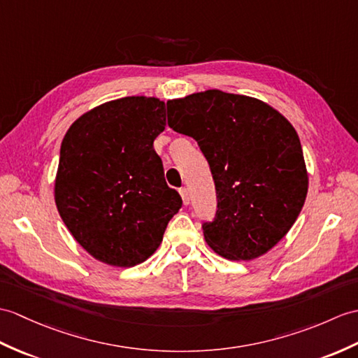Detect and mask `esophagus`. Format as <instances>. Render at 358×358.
Returning <instances> with one entry per match:
<instances>
[{"label": "esophagus", "instance_id": "esophagus-1", "mask_svg": "<svg viewBox=\"0 0 358 358\" xmlns=\"http://www.w3.org/2000/svg\"><path fill=\"white\" fill-rule=\"evenodd\" d=\"M180 195L182 198V203H185V206H187L190 203V196H189V190L186 187H181L180 189Z\"/></svg>", "mask_w": 358, "mask_h": 358}]
</instances>
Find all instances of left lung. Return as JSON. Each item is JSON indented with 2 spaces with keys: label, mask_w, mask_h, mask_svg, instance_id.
Here are the masks:
<instances>
[{
  "label": "left lung",
  "mask_w": 358,
  "mask_h": 358,
  "mask_svg": "<svg viewBox=\"0 0 358 358\" xmlns=\"http://www.w3.org/2000/svg\"><path fill=\"white\" fill-rule=\"evenodd\" d=\"M168 106V124L204 154L217 190V215L204 239L230 261L267 253L301 213L308 173L293 124L255 97L207 90Z\"/></svg>",
  "instance_id": "1"
}]
</instances>
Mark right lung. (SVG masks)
<instances>
[{
    "instance_id": "1",
    "label": "right lung",
    "mask_w": 358,
    "mask_h": 358,
    "mask_svg": "<svg viewBox=\"0 0 358 358\" xmlns=\"http://www.w3.org/2000/svg\"><path fill=\"white\" fill-rule=\"evenodd\" d=\"M164 127V102L131 96L93 108L66 131L55 201L73 238L97 261L145 262L180 210L181 196L166 185L154 151Z\"/></svg>"
}]
</instances>
